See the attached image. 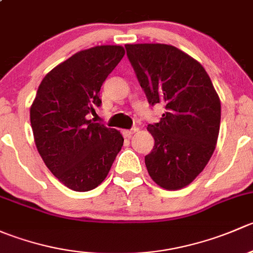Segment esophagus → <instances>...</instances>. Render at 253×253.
Masks as SVG:
<instances>
[{
  "instance_id": "34e87169",
  "label": "esophagus",
  "mask_w": 253,
  "mask_h": 253,
  "mask_svg": "<svg viewBox=\"0 0 253 253\" xmlns=\"http://www.w3.org/2000/svg\"><path fill=\"white\" fill-rule=\"evenodd\" d=\"M137 131H138V128H136V127L132 129H124V131H122V136H124L125 138H129V137L133 133H136Z\"/></svg>"
}]
</instances>
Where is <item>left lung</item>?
Masks as SVG:
<instances>
[{
    "instance_id": "8db88e82",
    "label": "left lung",
    "mask_w": 253,
    "mask_h": 253,
    "mask_svg": "<svg viewBox=\"0 0 253 253\" xmlns=\"http://www.w3.org/2000/svg\"><path fill=\"white\" fill-rule=\"evenodd\" d=\"M125 47L148 103L165 105L160 121L148 125L155 143L145 167L160 187L180 190L203 171L215 149L220 99L203 66L177 47Z\"/></svg>"
}]
</instances>
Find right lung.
Masks as SVG:
<instances>
[{"mask_svg":"<svg viewBox=\"0 0 253 253\" xmlns=\"http://www.w3.org/2000/svg\"><path fill=\"white\" fill-rule=\"evenodd\" d=\"M124 55L119 45L75 53L45 76L30 108L40 157L60 182L77 192L105 180L124 145L117 129L86 117L101 105V85Z\"/></svg>","mask_w":253,"mask_h":253,"instance_id":"add662e5","label":"right lung"}]
</instances>
